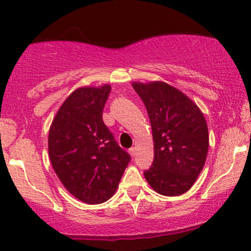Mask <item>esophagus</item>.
<instances>
[{
    "mask_svg": "<svg viewBox=\"0 0 251 251\" xmlns=\"http://www.w3.org/2000/svg\"><path fill=\"white\" fill-rule=\"evenodd\" d=\"M128 153H129V154H131V156H135V153H137V152H135L134 147H132V149L128 150Z\"/></svg>",
    "mask_w": 251,
    "mask_h": 251,
    "instance_id": "34e87169",
    "label": "esophagus"
}]
</instances>
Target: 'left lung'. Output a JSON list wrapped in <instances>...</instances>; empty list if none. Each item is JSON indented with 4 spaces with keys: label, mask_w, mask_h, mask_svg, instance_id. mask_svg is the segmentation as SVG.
<instances>
[{
    "label": "left lung",
    "mask_w": 251,
    "mask_h": 251,
    "mask_svg": "<svg viewBox=\"0 0 251 251\" xmlns=\"http://www.w3.org/2000/svg\"><path fill=\"white\" fill-rule=\"evenodd\" d=\"M132 86L146 106L154 141V160L145 179L161 195L183 194L206 162V118L189 97L165 81H132Z\"/></svg>",
    "instance_id": "8db88e82"
}]
</instances>
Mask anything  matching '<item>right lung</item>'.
Instances as JSON below:
<instances>
[{
    "label": "right lung",
    "instance_id": "add662e5",
    "mask_svg": "<svg viewBox=\"0 0 251 251\" xmlns=\"http://www.w3.org/2000/svg\"><path fill=\"white\" fill-rule=\"evenodd\" d=\"M110 84L78 87L63 101L51 123L48 149L63 186L89 204L116 193L129 162L102 122Z\"/></svg>",
    "mask_w": 251,
    "mask_h": 251
}]
</instances>
